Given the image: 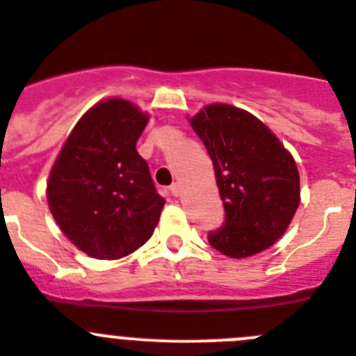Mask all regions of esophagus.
I'll return each mask as SVG.
<instances>
[{
    "instance_id": "esophagus-1",
    "label": "esophagus",
    "mask_w": 356,
    "mask_h": 356,
    "mask_svg": "<svg viewBox=\"0 0 356 356\" xmlns=\"http://www.w3.org/2000/svg\"><path fill=\"white\" fill-rule=\"evenodd\" d=\"M170 191H172V195L177 197L179 193H181V184H179V182H174V184L170 186Z\"/></svg>"
}]
</instances>
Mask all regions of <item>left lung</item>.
<instances>
[{
  "label": "left lung",
  "instance_id": "8db88e82",
  "mask_svg": "<svg viewBox=\"0 0 356 356\" xmlns=\"http://www.w3.org/2000/svg\"><path fill=\"white\" fill-rule=\"evenodd\" d=\"M190 125L211 157L225 209L224 227L209 233V245L229 258L274 245L301 200L292 154L264 122L234 105H206Z\"/></svg>",
  "mask_w": 356,
  "mask_h": 356
}]
</instances>
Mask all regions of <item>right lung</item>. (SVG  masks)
Here are the masks:
<instances>
[{
  "mask_svg": "<svg viewBox=\"0 0 356 356\" xmlns=\"http://www.w3.org/2000/svg\"><path fill=\"white\" fill-rule=\"evenodd\" d=\"M148 114L123 98L98 102L76 122L46 186L49 211L91 258L118 259L152 236L165 199L136 150Z\"/></svg>",
  "mask_w": 356,
  "mask_h": 356,
  "instance_id": "right-lung-1",
  "label": "right lung"
}]
</instances>
